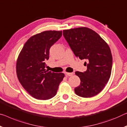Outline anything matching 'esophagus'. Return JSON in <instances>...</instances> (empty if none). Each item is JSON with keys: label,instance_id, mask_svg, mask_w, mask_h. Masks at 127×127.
<instances>
[{"label": "esophagus", "instance_id": "esophagus-1", "mask_svg": "<svg viewBox=\"0 0 127 127\" xmlns=\"http://www.w3.org/2000/svg\"><path fill=\"white\" fill-rule=\"evenodd\" d=\"M65 74L68 76H72V75H73V72H71V73H68V72H65Z\"/></svg>", "mask_w": 127, "mask_h": 127}]
</instances>
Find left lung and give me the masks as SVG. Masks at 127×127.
I'll return each mask as SVG.
<instances>
[{"instance_id": "left-lung-1", "label": "left lung", "mask_w": 127, "mask_h": 127, "mask_svg": "<svg viewBox=\"0 0 127 127\" xmlns=\"http://www.w3.org/2000/svg\"><path fill=\"white\" fill-rule=\"evenodd\" d=\"M63 35L76 57L87 62L85 72L76 71L80 85L75 88L77 95L90 98L103 89L111 73L112 58L107 43L91 29L77 28L64 30Z\"/></svg>"}]
</instances>
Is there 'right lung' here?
I'll return each mask as SVG.
<instances>
[{"instance_id":"right-lung-1","label":"right lung","mask_w":127,"mask_h":127,"mask_svg":"<svg viewBox=\"0 0 127 127\" xmlns=\"http://www.w3.org/2000/svg\"><path fill=\"white\" fill-rule=\"evenodd\" d=\"M62 35V31H49L32 36L24 45L18 56L16 73L19 82L35 99L47 100L56 94L63 73L45 69L50 47Z\"/></svg>"}]
</instances>
